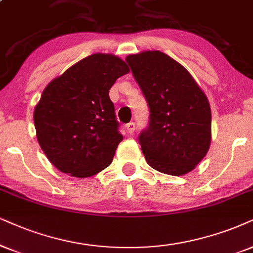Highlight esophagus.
I'll return each instance as SVG.
<instances>
[{"mask_svg":"<svg viewBox=\"0 0 253 253\" xmlns=\"http://www.w3.org/2000/svg\"><path fill=\"white\" fill-rule=\"evenodd\" d=\"M126 129L129 134H133L134 130H135V124L134 123H128L126 125Z\"/></svg>","mask_w":253,"mask_h":253,"instance_id":"obj_1","label":"esophagus"}]
</instances>
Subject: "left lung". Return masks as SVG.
I'll return each instance as SVG.
<instances>
[{"mask_svg": "<svg viewBox=\"0 0 253 253\" xmlns=\"http://www.w3.org/2000/svg\"><path fill=\"white\" fill-rule=\"evenodd\" d=\"M149 108V123L139 135L147 164L180 176L207 155L211 140L209 101L190 73L160 51L126 58Z\"/></svg>", "mask_w": 253, "mask_h": 253, "instance_id": "obj_1", "label": "left lung"}]
</instances>
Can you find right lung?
Returning a JSON list of instances; mask_svg holds the SVG:
<instances>
[{
  "mask_svg": "<svg viewBox=\"0 0 253 253\" xmlns=\"http://www.w3.org/2000/svg\"><path fill=\"white\" fill-rule=\"evenodd\" d=\"M113 55L94 53L53 79L34 113L37 140L55 167L88 177L111 165L123 135L110 89L128 73Z\"/></svg>",
  "mask_w": 253,
  "mask_h": 253,
  "instance_id": "1",
  "label": "right lung"
}]
</instances>
